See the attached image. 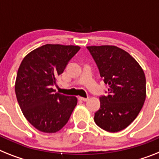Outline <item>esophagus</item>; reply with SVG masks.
Instances as JSON below:
<instances>
[{"label": "esophagus", "instance_id": "34e87169", "mask_svg": "<svg viewBox=\"0 0 159 159\" xmlns=\"http://www.w3.org/2000/svg\"><path fill=\"white\" fill-rule=\"evenodd\" d=\"M79 99H80V100L84 101V102H87V101L89 100V98H82V97H80V98H79Z\"/></svg>", "mask_w": 159, "mask_h": 159}]
</instances>
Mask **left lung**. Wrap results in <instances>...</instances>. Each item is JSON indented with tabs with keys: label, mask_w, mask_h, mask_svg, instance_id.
<instances>
[{
	"label": "left lung",
	"mask_w": 159,
	"mask_h": 159,
	"mask_svg": "<svg viewBox=\"0 0 159 159\" xmlns=\"http://www.w3.org/2000/svg\"><path fill=\"white\" fill-rule=\"evenodd\" d=\"M105 84L108 95L100 98L95 113L96 124L110 132H117L132 124L146 97L145 73L128 53L113 45L88 46Z\"/></svg>",
	"instance_id": "1"
}]
</instances>
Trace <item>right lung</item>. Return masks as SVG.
<instances>
[{
  "label": "right lung",
  "mask_w": 159,
  "mask_h": 159,
  "mask_svg": "<svg viewBox=\"0 0 159 159\" xmlns=\"http://www.w3.org/2000/svg\"><path fill=\"white\" fill-rule=\"evenodd\" d=\"M80 49L75 45L44 44L28 53L19 66L17 100L27 121L40 132H58L77 105L75 97L55 93L53 86Z\"/></svg>",
  "instance_id": "1"
}]
</instances>
